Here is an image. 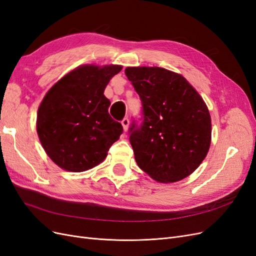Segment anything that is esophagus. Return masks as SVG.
<instances>
[{
    "mask_svg": "<svg viewBox=\"0 0 256 256\" xmlns=\"http://www.w3.org/2000/svg\"><path fill=\"white\" fill-rule=\"evenodd\" d=\"M122 127H124V131H127V130H128V128H129V120H128L127 118H122Z\"/></svg>",
    "mask_w": 256,
    "mask_h": 256,
    "instance_id": "esophagus-1",
    "label": "esophagus"
}]
</instances>
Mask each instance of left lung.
<instances>
[{
	"label": "left lung",
	"instance_id": "1",
	"mask_svg": "<svg viewBox=\"0 0 256 256\" xmlns=\"http://www.w3.org/2000/svg\"><path fill=\"white\" fill-rule=\"evenodd\" d=\"M125 74L142 102L129 141L136 164L160 182L189 176L210 146L212 120L203 98L182 76L161 67H127Z\"/></svg>",
	"mask_w": 256,
	"mask_h": 256
}]
</instances>
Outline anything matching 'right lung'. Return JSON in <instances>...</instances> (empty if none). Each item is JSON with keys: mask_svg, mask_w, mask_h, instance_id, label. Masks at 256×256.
<instances>
[{"mask_svg": "<svg viewBox=\"0 0 256 256\" xmlns=\"http://www.w3.org/2000/svg\"><path fill=\"white\" fill-rule=\"evenodd\" d=\"M120 65H84L58 81L37 113V134L44 150L60 168L83 172L102 162L122 134L108 109L104 92Z\"/></svg>", "mask_w": 256, "mask_h": 256, "instance_id": "right-lung-1", "label": "right lung"}]
</instances>
